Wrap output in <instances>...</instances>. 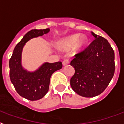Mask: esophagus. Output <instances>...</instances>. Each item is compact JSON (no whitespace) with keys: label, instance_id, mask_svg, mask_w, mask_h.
<instances>
[{"label":"esophagus","instance_id":"esophagus-1","mask_svg":"<svg viewBox=\"0 0 124 124\" xmlns=\"http://www.w3.org/2000/svg\"><path fill=\"white\" fill-rule=\"evenodd\" d=\"M69 63H70V61H69V59H65L63 60V65H69Z\"/></svg>","mask_w":124,"mask_h":124}]
</instances>
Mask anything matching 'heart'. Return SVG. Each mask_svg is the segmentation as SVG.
<instances>
[{
    "label": "heart",
    "mask_w": 124,
    "mask_h": 124,
    "mask_svg": "<svg viewBox=\"0 0 124 124\" xmlns=\"http://www.w3.org/2000/svg\"><path fill=\"white\" fill-rule=\"evenodd\" d=\"M79 34L71 35L59 42V48L63 50H69L76 45L78 48H81L87 42V39L85 36H81L79 39Z\"/></svg>",
    "instance_id": "1"
}]
</instances>
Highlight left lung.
<instances>
[{"label":"left lung","instance_id":"left-lung-1","mask_svg":"<svg viewBox=\"0 0 124 124\" xmlns=\"http://www.w3.org/2000/svg\"><path fill=\"white\" fill-rule=\"evenodd\" d=\"M95 39L76 54L70 65L75 73L70 79L72 89L83 97L100 94L109 85L115 74V53L104 37L91 32Z\"/></svg>","mask_w":124,"mask_h":124}]
</instances>
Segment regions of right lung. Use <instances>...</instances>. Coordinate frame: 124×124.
<instances>
[{
    "mask_svg": "<svg viewBox=\"0 0 124 124\" xmlns=\"http://www.w3.org/2000/svg\"><path fill=\"white\" fill-rule=\"evenodd\" d=\"M49 31V28L34 29L28 31L16 45L9 59V77L11 83L21 96L31 101L45 96L48 91L52 74L63 67L61 61L45 63L33 72H28L22 67L21 53L25 43L33 37L42 36Z\"/></svg>",
    "mask_w": 124,
    "mask_h": 124,
    "instance_id": "add662e5",
    "label": "right lung"
}]
</instances>
